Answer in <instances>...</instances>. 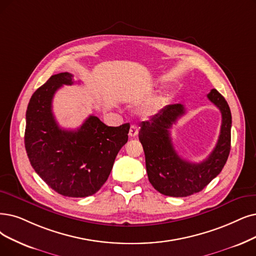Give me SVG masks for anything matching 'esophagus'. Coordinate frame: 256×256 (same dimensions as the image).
Returning <instances> with one entry per match:
<instances>
[{"mask_svg":"<svg viewBox=\"0 0 256 256\" xmlns=\"http://www.w3.org/2000/svg\"><path fill=\"white\" fill-rule=\"evenodd\" d=\"M138 127L136 125H132L129 129V136L131 138H134L138 136Z\"/></svg>","mask_w":256,"mask_h":256,"instance_id":"1","label":"esophagus"}]
</instances>
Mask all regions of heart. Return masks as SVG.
I'll use <instances>...</instances> for the list:
<instances>
[{
    "label": "heart",
    "mask_w": 256,
    "mask_h": 256,
    "mask_svg": "<svg viewBox=\"0 0 256 256\" xmlns=\"http://www.w3.org/2000/svg\"><path fill=\"white\" fill-rule=\"evenodd\" d=\"M165 100H166L165 98H160L156 100L153 103L148 104L147 106H145L142 109V114L144 116H149L153 114L164 103H165Z\"/></svg>",
    "instance_id": "obj_1"
}]
</instances>
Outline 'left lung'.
<instances>
[{
	"instance_id": "1",
	"label": "left lung",
	"mask_w": 256,
	"mask_h": 256,
	"mask_svg": "<svg viewBox=\"0 0 256 256\" xmlns=\"http://www.w3.org/2000/svg\"><path fill=\"white\" fill-rule=\"evenodd\" d=\"M207 98L220 109L222 126L216 148L200 162L182 160L172 144L170 128L185 114L182 105H169L151 120L142 122L138 138L145 152L148 178L164 196L185 198L202 191L220 174L228 160L232 124L229 105L216 89H212Z\"/></svg>"
}]
</instances>
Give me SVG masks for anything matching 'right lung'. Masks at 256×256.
<instances>
[{"label": "right lung", "instance_id": "1", "mask_svg": "<svg viewBox=\"0 0 256 256\" xmlns=\"http://www.w3.org/2000/svg\"><path fill=\"white\" fill-rule=\"evenodd\" d=\"M72 84V76L62 72L36 90L26 111L25 148L32 168L50 188L64 196L86 198L107 180L130 125L109 127L89 116L76 130L60 128L52 98L58 88Z\"/></svg>", "mask_w": 256, "mask_h": 256}]
</instances>
